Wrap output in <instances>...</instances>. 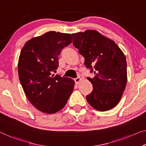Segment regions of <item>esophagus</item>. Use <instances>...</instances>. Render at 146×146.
I'll list each match as a JSON object with an SVG mask.
<instances>
[{"instance_id":"34e87169","label":"esophagus","mask_w":146,"mask_h":146,"mask_svg":"<svg viewBox=\"0 0 146 146\" xmlns=\"http://www.w3.org/2000/svg\"><path fill=\"white\" fill-rule=\"evenodd\" d=\"M80 80H81V79H80V77H77V78H76V79H75V80H75V84H78L79 83V82L80 81Z\"/></svg>"}]
</instances>
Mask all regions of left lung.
<instances>
[{
	"label": "left lung",
	"mask_w": 146,
	"mask_h": 146,
	"mask_svg": "<svg viewBox=\"0 0 146 146\" xmlns=\"http://www.w3.org/2000/svg\"><path fill=\"white\" fill-rule=\"evenodd\" d=\"M73 45L84 58V65L94 73L87 77L93 90L86 98L101 111L115 107L125 91L127 80L125 54L113 40L95 30L72 34Z\"/></svg>",
	"instance_id": "1"
}]
</instances>
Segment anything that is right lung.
<instances>
[{
  "mask_svg": "<svg viewBox=\"0 0 146 146\" xmlns=\"http://www.w3.org/2000/svg\"><path fill=\"white\" fill-rule=\"evenodd\" d=\"M72 42L70 34L49 31L25 43L19 55V79L27 99L38 110L55 113L66 106L75 82L52 74L62 50Z\"/></svg>",
  "mask_w": 146,
  "mask_h": 146,
  "instance_id": "right-lung-1",
  "label": "right lung"
}]
</instances>
